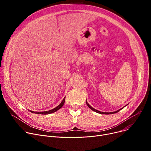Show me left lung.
I'll use <instances>...</instances> for the list:
<instances>
[{"instance_id":"8db88e82","label":"left lung","mask_w":151,"mask_h":151,"mask_svg":"<svg viewBox=\"0 0 151 151\" xmlns=\"http://www.w3.org/2000/svg\"><path fill=\"white\" fill-rule=\"evenodd\" d=\"M86 103H87V106H88V107H89V108H90L92 111H94V112H97V113H99V114H106V115H108V114H115V113H117V112H118L120 110H121L122 109H123L124 107H125V106H125L124 107H123L122 108H121V109H119V110H118V111H115V112H100V111H97V110H96V109H94L93 107H92L88 103H87V101H86Z\"/></svg>"}]
</instances>
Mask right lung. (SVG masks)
Wrapping results in <instances>:
<instances>
[{
	"label": "right lung",
	"mask_w": 151,
	"mask_h": 151,
	"mask_svg": "<svg viewBox=\"0 0 151 151\" xmlns=\"http://www.w3.org/2000/svg\"><path fill=\"white\" fill-rule=\"evenodd\" d=\"M64 101H65V97H64L63 100V101H61V103L58 105L56 107H55V108H54L53 109H51L50 111H44V112H34V111H30L31 112L33 113V114H42V115H48V114H52V113H54L55 112H56L57 111L59 110L61 107H62V106H63L64 103Z\"/></svg>",
	"instance_id": "obj_1"
}]
</instances>
